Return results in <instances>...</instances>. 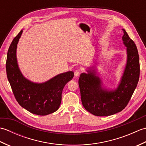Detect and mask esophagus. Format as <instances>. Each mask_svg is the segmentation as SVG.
Listing matches in <instances>:
<instances>
[{
	"mask_svg": "<svg viewBox=\"0 0 146 146\" xmlns=\"http://www.w3.org/2000/svg\"><path fill=\"white\" fill-rule=\"evenodd\" d=\"M74 75H75V77H78L80 75V71L78 70H76L75 71V73H74Z\"/></svg>",
	"mask_w": 146,
	"mask_h": 146,
	"instance_id": "esophagus-1",
	"label": "esophagus"
}]
</instances>
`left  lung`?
Listing matches in <instances>:
<instances>
[{"mask_svg": "<svg viewBox=\"0 0 146 146\" xmlns=\"http://www.w3.org/2000/svg\"><path fill=\"white\" fill-rule=\"evenodd\" d=\"M122 31L127 58L117 87H106L96 63L86 68L87 73H82L80 76L78 84L83 106L96 116L111 115L122 111L129 103L139 82L140 65L137 49L125 30Z\"/></svg>", "mask_w": 146, "mask_h": 146, "instance_id": "1", "label": "left lung"}]
</instances>
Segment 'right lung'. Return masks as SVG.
Here are the masks:
<instances>
[{"instance_id":"right-lung-1","label":"right lung","mask_w":146,"mask_h":146,"mask_svg":"<svg viewBox=\"0 0 146 146\" xmlns=\"http://www.w3.org/2000/svg\"><path fill=\"white\" fill-rule=\"evenodd\" d=\"M23 30L15 37L8 49L6 61L7 76L16 100L22 107L33 114L47 115L59 108L64 86L72 80L73 71L59 74L47 81L36 83L26 78L19 67L17 44Z\"/></svg>"}]
</instances>
